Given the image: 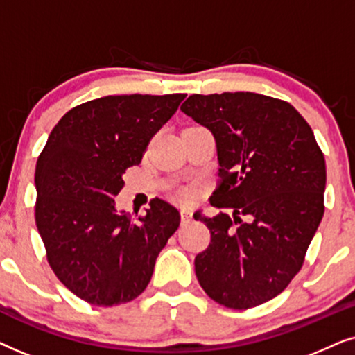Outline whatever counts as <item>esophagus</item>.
<instances>
[{"label": "esophagus", "mask_w": 355, "mask_h": 355, "mask_svg": "<svg viewBox=\"0 0 355 355\" xmlns=\"http://www.w3.org/2000/svg\"><path fill=\"white\" fill-rule=\"evenodd\" d=\"M181 220L182 223H189L192 220V211L189 208H182L181 210Z\"/></svg>", "instance_id": "1"}]
</instances>
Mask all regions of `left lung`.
I'll list each match as a JSON object with an SVG mask.
<instances>
[{
  "mask_svg": "<svg viewBox=\"0 0 355 355\" xmlns=\"http://www.w3.org/2000/svg\"><path fill=\"white\" fill-rule=\"evenodd\" d=\"M181 111L215 137L221 181L210 203L232 210L193 213L211 234L196 257L197 279L225 307H257L302 268L324 211L323 153L288 101L252 92L196 94Z\"/></svg>",
  "mask_w": 355,
  "mask_h": 355,
  "instance_id": "1",
  "label": "left lung"
}]
</instances>
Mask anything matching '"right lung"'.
Listing matches in <instances>:
<instances>
[{"mask_svg": "<svg viewBox=\"0 0 355 355\" xmlns=\"http://www.w3.org/2000/svg\"><path fill=\"white\" fill-rule=\"evenodd\" d=\"M186 98L108 95L82 103L51 130L35 168V223L46 259L71 293L98 307L134 300L179 227L171 203L153 198L130 221L116 210L125 169L142 162L150 139Z\"/></svg>", "mask_w": 355, "mask_h": 355, "instance_id": "obj_1", "label": "right lung"}]
</instances>
